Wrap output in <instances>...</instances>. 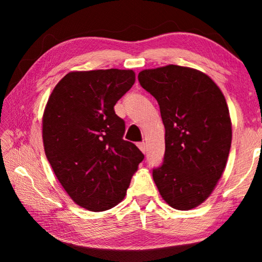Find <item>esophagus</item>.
<instances>
[{"mask_svg": "<svg viewBox=\"0 0 262 262\" xmlns=\"http://www.w3.org/2000/svg\"><path fill=\"white\" fill-rule=\"evenodd\" d=\"M137 147L140 148V150H141V151L143 152V154H145V151H147V147H145L144 142H140V143L137 144Z\"/></svg>", "mask_w": 262, "mask_h": 262, "instance_id": "1", "label": "esophagus"}]
</instances>
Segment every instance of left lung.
<instances>
[{"mask_svg": "<svg viewBox=\"0 0 262 262\" xmlns=\"http://www.w3.org/2000/svg\"><path fill=\"white\" fill-rule=\"evenodd\" d=\"M137 78L156 98L165 127L155 184L172 208L192 209L207 200L227 165L232 140L227 101L209 76L192 68L168 64L142 70Z\"/></svg>", "mask_w": 262, "mask_h": 262, "instance_id": "1", "label": "left lung"}]
</instances>
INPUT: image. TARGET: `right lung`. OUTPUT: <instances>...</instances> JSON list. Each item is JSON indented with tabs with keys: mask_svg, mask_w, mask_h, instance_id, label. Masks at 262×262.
Instances as JSON below:
<instances>
[{
	"mask_svg": "<svg viewBox=\"0 0 262 262\" xmlns=\"http://www.w3.org/2000/svg\"><path fill=\"white\" fill-rule=\"evenodd\" d=\"M135 83L133 70L72 72L56 84L42 117L46 157L78 206L103 211L125 198L144 155L122 139L114 105Z\"/></svg>",
	"mask_w": 262,
	"mask_h": 262,
	"instance_id": "right-lung-1",
	"label": "right lung"
}]
</instances>
